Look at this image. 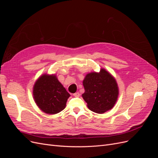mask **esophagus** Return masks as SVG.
Here are the masks:
<instances>
[{
    "label": "esophagus",
    "instance_id": "34e87169",
    "mask_svg": "<svg viewBox=\"0 0 158 158\" xmlns=\"http://www.w3.org/2000/svg\"><path fill=\"white\" fill-rule=\"evenodd\" d=\"M73 95H74V97H76V98H78V97H80V93H79V92H76L75 94H73Z\"/></svg>",
    "mask_w": 158,
    "mask_h": 158
}]
</instances>
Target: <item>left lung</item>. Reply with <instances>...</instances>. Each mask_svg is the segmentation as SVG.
I'll list each match as a JSON object with an SVG mask.
<instances>
[{
	"label": "left lung",
	"instance_id": "obj_1",
	"mask_svg": "<svg viewBox=\"0 0 158 158\" xmlns=\"http://www.w3.org/2000/svg\"><path fill=\"white\" fill-rule=\"evenodd\" d=\"M85 89L82 95L89 109L102 114L111 110L115 105L119 94L117 81L105 69L99 73L92 72L83 80Z\"/></svg>",
	"mask_w": 158,
	"mask_h": 158
}]
</instances>
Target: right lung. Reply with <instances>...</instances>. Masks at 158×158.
<instances>
[{"mask_svg":"<svg viewBox=\"0 0 158 158\" xmlns=\"http://www.w3.org/2000/svg\"><path fill=\"white\" fill-rule=\"evenodd\" d=\"M33 96L37 107L43 112L54 114L65 108L70 95L55 74H44L33 85Z\"/></svg>","mask_w":158,"mask_h":158,"instance_id":"right-lung-1","label":"right lung"}]
</instances>
